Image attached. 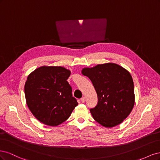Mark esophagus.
I'll list each match as a JSON object with an SVG mask.
<instances>
[{
  "label": "esophagus",
  "instance_id": "34e87169",
  "mask_svg": "<svg viewBox=\"0 0 160 160\" xmlns=\"http://www.w3.org/2000/svg\"><path fill=\"white\" fill-rule=\"evenodd\" d=\"M85 100H86V99H85V97H83V98H82L81 99V101L82 103H85Z\"/></svg>",
  "mask_w": 160,
  "mask_h": 160
}]
</instances>
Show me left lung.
<instances>
[{
  "mask_svg": "<svg viewBox=\"0 0 160 160\" xmlns=\"http://www.w3.org/2000/svg\"><path fill=\"white\" fill-rule=\"evenodd\" d=\"M82 73L93 83L98 103L90 109L93 119L105 128L122 123L132 111L134 103V86L129 72L115 63L85 68Z\"/></svg>",
  "mask_w": 160,
  "mask_h": 160,
  "instance_id": "1",
  "label": "left lung"
}]
</instances>
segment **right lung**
<instances>
[{
    "mask_svg": "<svg viewBox=\"0 0 160 160\" xmlns=\"http://www.w3.org/2000/svg\"><path fill=\"white\" fill-rule=\"evenodd\" d=\"M70 74L64 67L43 66L28 76L25 85L27 104L42 123L59 125L69 118L78 105L67 81Z\"/></svg>",
    "mask_w": 160,
    "mask_h": 160,
    "instance_id": "right-lung-1",
    "label": "right lung"
}]
</instances>
